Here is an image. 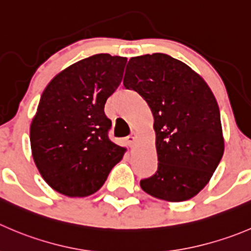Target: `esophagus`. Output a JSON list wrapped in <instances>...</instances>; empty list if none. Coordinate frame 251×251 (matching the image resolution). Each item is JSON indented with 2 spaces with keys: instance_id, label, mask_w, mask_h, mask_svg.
<instances>
[{
  "instance_id": "1",
  "label": "esophagus",
  "mask_w": 251,
  "mask_h": 251,
  "mask_svg": "<svg viewBox=\"0 0 251 251\" xmlns=\"http://www.w3.org/2000/svg\"><path fill=\"white\" fill-rule=\"evenodd\" d=\"M136 136H137L136 135V132H132L130 136H127V142L131 143V145H133V143L136 142V138H137Z\"/></svg>"
}]
</instances>
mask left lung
Instances as JSON below:
<instances>
[{
    "label": "left lung",
    "mask_w": 251,
    "mask_h": 251,
    "mask_svg": "<svg viewBox=\"0 0 251 251\" xmlns=\"http://www.w3.org/2000/svg\"><path fill=\"white\" fill-rule=\"evenodd\" d=\"M124 86L147 101L154 118L158 169L141 180L142 190L170 202L198 195L225 152L210 87L184 62L160 52L130 58Z\"/></svg>",
    "instance_id": "8db88e82"
}]
</instances>
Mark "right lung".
Returning <instances> with one entry per match:
<instances>
[{"mask_svg": "<svg viewBox=\"0 0 251 251\" xmlns=\"http://www.w3.org/2000/svg\"><path fill=\"white\" fill-rule=\"evenodd\" d=\"M127 58L97 53L53 77L30 125L34 162L53 190L70 198L98 191L125 148L109 138L106 99L121 83Z\"/></svg>", "mask_w": 251, "mask_h": 251, "instance_id": "right-lung-1", "label": "right lung"}]
</instances>
